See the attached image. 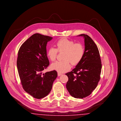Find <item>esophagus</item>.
<instances>
[{"instance_id":"esophagus-1","label":"esophagus","mask_w":121,"mask_h":121,"mask_svg":"<svg viewBox=\"0 0 121 121\" xmlns=\"http://www.w3.org/2000/svg\"><path fill=\"white\" fill-rule=\"evenodd\" d=\"M62 75V73H58V76H61V75Z\"/></svg>"}]
</instances>
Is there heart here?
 Wrapping results in <instances>:
<instances>
[{
  "instance_id": "1",
  "label": "heart",
  "mask_w": 121,
  "mask_h": 121,
  "mask_svg": "<svg viewBox=\"0 0 121 121\" xmlns=\"http://www.w3.org/2000/svg\"><path fill=\"white\" fill-rule=\"evenodd\" d=\"M56 48L51 47L47 51V56L52 62L57 57L58 52H63L62 61H57L52 64V69L59 73H64L71 68V64L76 65L80 62L84 54V48L80 43L64 38L60 39L56 43Z\"/></svg>"
}]
</instances>
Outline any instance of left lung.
Returning <instances> with one entry per match:
<instances>
[{"mask_svg":"<svg viewBox=\"0 0 121 121\" xmlns=\"http://www.w3.org/2000/svg\"><path fill=\"white\" fill-rule=\"evenodd\" d=\"M78 36L84 39V54L75 68L65 74L69 78L66 88L72 97L83 98L90 95L97 86L102 63L98 47L92 39L86 35Z\"/></svg>","mask_w":121,"mask_h":121,"instance_id":"1","label":"left lung"}]
</instances>
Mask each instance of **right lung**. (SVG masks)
Instances as JSON below:
<instances>
[{
	"label": "right lung",
	"mask_w": 121,
	"mask_h": 121,
	"mask_svg": "<svg viewBox=\"0 0 121 121\" xmlns=\"http://www.w3.org/2000/svg\"><path fill=\"white\" fill-rule=\"evenodd\" d=\"M52 39L35 34L23 43L18 52L17 66L21 84L24 91L35 98L47 96L58 76L55 70L42 72L49 64L46 46Z\"/></svg>",
	"instance_id": "right-lung-1"
}]
</instances>
